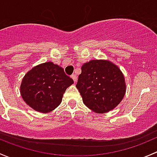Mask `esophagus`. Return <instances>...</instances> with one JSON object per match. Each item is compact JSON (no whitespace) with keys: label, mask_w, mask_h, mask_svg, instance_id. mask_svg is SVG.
I'll return each instance as SVG.
<instances>
[{"label":"esophagus","mask_w":157,"mask_h":157,"mask_svg":"<svg viewBox=\"0 0 157 157\" xmlns=\"http://www.w3.org/2000/svg\"><path fill=\"white\" fill-rule=\"evenodd\" d=\"M71 78H72V80L74 81V82H75V83L77 82V77H76V75H72Z\"/></svg>","instance_id":"1"}]
</instances>
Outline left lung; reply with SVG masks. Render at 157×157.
Here are the masks:
<instances>
[{"instance_id":"1","label":"left lung","mask_w":157,"mask_h":157,"mask_svg":"<svg viewBox=\"0 0 157 157\" xmlns=\"http://www.w3.org/2000/svg\"><path fill=\"white\" fill-rule=\"evenodd\" d=\"M87 107L98 113L112 110L125 96L126 85L119 68L105 59L83 64L76 84Z\"/></svg>"}]
</instances>
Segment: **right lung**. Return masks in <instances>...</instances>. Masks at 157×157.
I'll return each instance as SVG.
<instances>
[{"instance_id": "right-lung-1", "label": "right lung", "mask_w": 157, "mask_h": 157, "mask_svg": "<svg viewBox=\"0 0 157 157\" xmlns=\"http://www.w3.org/2000/svg\"><path fill=\"white\" fill-rule=\"evenodd\" d=\"M73 83L62 67L48 62L33 67L25 74L20 93L30 107L46 113L60 104L67 88Z\"/></svg>"}]
</instances>
